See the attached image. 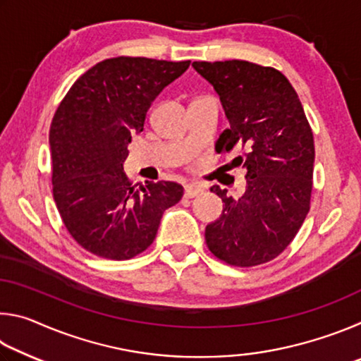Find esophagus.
I'll return each instance as SVG.
<instances>
[{
    "label": "esophagus",
    "mask_w": 361,
    "mask_h": 361,
    "mask_svg": "<svg viewBox=\"0 0 361 361\" xmlns=\"http://www.w3.org/2000/svg\"><path fill=\"white\" fill-rule=\"evenodd\" d=\"M200 192H202V188L197 186V185H188L185 188L186 197H195V195H199Z\"/></svg>",
    "instance_id": "34e87169"
}]
</instances>
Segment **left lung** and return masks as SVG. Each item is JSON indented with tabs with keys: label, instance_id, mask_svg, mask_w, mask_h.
Instances as JSON below:
<instances>
[{
	"label": "left lung",
	"instance_id": "1",
	"mask_svg": "<svg viewBox=\"0 0 361 361\" xmlns=\"http://www.w3.org/2000/svg\"><path fill=\"white\" fill-rule=\"evenodd\" d=\"M221 102L229 129L219 151L235 145L247 169L240 197L212 186L224 202L207 224L210 252L231 266H258L276 258L295 239L309 213L314 173V137L296 90L282 73L245 60L194 62Z\"/></svg>",
	"mask_w": 361,
	"mask_h": 361
}]
</instances>
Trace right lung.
Instances as JSON below:
<instances>
[{"mask_svg":"<svg viewBox=\"0 0 361 361\" xmlns=\"http://www.w3.org/2000/svg\"><path fill=\"white\" fill-rule=\"evenodd\" d=\"M186 62L116 57L71 85L54 116V200L73 239L106 259H130L148 248L183 186L148 181L133 189L124 172L132 135L143 132L156 97L188 70Z\"/></svg>","mask_w":361,"mask_h":361,"instance_id":"obj_1","label":"right lung"}]
</instances>
